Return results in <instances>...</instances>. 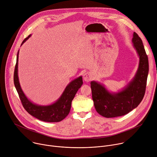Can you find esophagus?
Returning a JSON list of instances; mask_svg holds the SVG:
<instances>
[{
    "label": "esophagus",
    "mask_w": 157,
    "mask_h": 157,
    "mask_svg": "<svg viewBox=\"0 0 157 157\" xmlns=\"http://www.w3.org/2000/svg\"><path fill=\"white\" fill-rule=\"evenodd\" d=\"M83 79L86 82H89L93 79V76L90 73H86L83 75Z\"/></svg>",
    "instance_id": "34e87169"
}]
</instances>
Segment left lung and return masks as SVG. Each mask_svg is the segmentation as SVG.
<instances>
[{
  "instance_id": "1",
  "label": "left lung",
  "mask_w": 157,
  "mask_h": 157,
  "mask_svg": "<svg viewBox=\"0 0 157 157\" xmlns=\"http://www.w3.org/2000/svg\"><path fill=\"white\" fill-rule=\"evenodd\" d=\"M132 42L139 57V65L135 76L122 90L109 92L103 84L92 81V98L96 111L106 118L123 116L136 108L143 99L148 74V59L143 42L133 33Z\"/></svg>"
}]
</instances>
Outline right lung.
<instances>
[{
    "label": "right lung",
    "instance_id": "add662e5",
    "mask_svg": "<svg viewBox=\"0 0 157 157\" xmlns=\"http://www.w3.org/2000/svg\"><path fill=\"white\" fill-rule=\"evenodd\" d=\"M31 36V35H29L26 37L22 41L21 46ZM19 51L14 70L13 82L24 109L31 115L41 121L46 122H59L62 121L68 115L71 107V102L77 91L82 86L83 83L82 76H79L71 81L67 85L59 98L54 103L46 106L36 105L26 97L21 87L18 77Z\"/></svg>",
    "mask_w": 157,
    "mask_h": 157
}]
</instances>
